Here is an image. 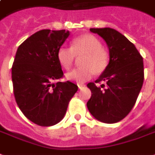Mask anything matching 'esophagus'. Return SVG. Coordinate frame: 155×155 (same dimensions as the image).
Here are the masks:
<instances>
[{
    "mask_svg": "<svg viewBox=\"0 0 155 155\" xmlns=\"http://www.w3.org/2000/svg\"><path fill=\"white\" fill-rule=\"evenodd\" d=\"M78 87L79 89H82V87H85V85H84V84H81V83H78Z\"/></svg>",
    "mask_w": 155,
    "mask_h": 155,
    "instance_id": "esophagus-1",
    "label": "esophagus"
}]
</instances>
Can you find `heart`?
<instances>
[{
  "instance_id": "heart-1",
  "label": "heart",
  "mask_w": 155,
  "mask_h": 155,
  "mask_svg": "<svg viewBox=\"0 0 155 155\" xmlns=\"http://www.w3.org/2000/svg\"><path fill=\"white\" fill-rule=\"evenodd\" d=\"M83 56L80 67L67 74V78L77 83H83L91 79L95 72L103 73L110 62V53L101 45V41L92 35H83L71 42V48L61 46L57 54L58 60L64 69L69 70L75 57Z\"/></svg>"
}]
</instances>
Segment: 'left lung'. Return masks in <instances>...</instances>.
<instances>
[{
    "label": "left lung",
    "instance_id": "1",
    "mask_svg": "<svg viewBox=\"0 0 155 155\" xmlns=\"http://www.w3.org/2000/svg\"><path fill=\"white\" fill-rule=\"evenodd\" d=\"M90 31L107 42L110 62L100 78L87 84L91 96L87 106L96 119L113 124L124 119L136 102L144 82L143 58L131 42L114 29ZM101 82L104 84L97 86Z\"/></svg>",
    "mask_w": 155,
    "mask_h": 155
}]
</instances>
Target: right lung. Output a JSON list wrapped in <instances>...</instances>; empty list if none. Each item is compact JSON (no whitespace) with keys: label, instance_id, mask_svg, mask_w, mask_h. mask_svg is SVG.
Returning a JSON list of instances; mask_svg holds the SVG:
<instances>
[{"label":"right lung","instance_id":"obj_1","mask_svg":"<svg viewBox=\"0 0 155 155\" xmlns=\"http://www.w3.org/2000/svg\"><path fill=\"white\" fill-rule=\"evenodd\" d=\"M69 35L65 30H42L19 46L11 78L18 107L27 119L40 126H51L64 118L78 86L57 82L64 78L57 54Z\"/></svg>","mask_w":155,"mask_h":155}]
</instances>
